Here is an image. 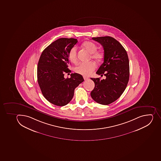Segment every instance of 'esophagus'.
Masks as SVG:
<instances>
[{"label": "esophagus", "mask_w": 161, "mask_h": 161, "mask_svg": "<svg viewBox=\"0 0 161 161\" xmlns=\"http://www.w3.org/2000/svg\"><path fill=\"white\" fill-rule=\"evenodd\" d=\"M84 80H88V79H89V78H88V77H86V76H84Z\"/></svg>", "instance_id": "obj_1"}]
</instances>
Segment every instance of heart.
<instances>
[{"label":"heart","mask_w":161,"mask_h":161,"mask_svg":"<svg viewBox=\"0 0 161 161\" xmlns=\"http://www.w3.org/2000/svg\"><path fill=\"white\" fill-rule=\"evenodd\" d=\"M83 47L91 54V58L96 60H99L102 58L103 54L102 52L97 51V46L93 42L88 41L84 42ZM69 58L72 63H75L77 62V48L74 47L70 50L69 54ZM96 68V64L93 62L89 63H80L77 64L74 70L76 72L84 76H89L92 73Z\"/></svg>","instance_id":"obj_1"}]
</instances>
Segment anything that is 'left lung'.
Returning a JSON list of instances; mask_svg holds the SVG:
<instances>
[{"label":"left lung","instance_id":"8db88e82","mask_svg":"<svg viewBox=\"0 0 161 161\" xmlns=\"http://www.w3.org/2000/svg\"><path fill=\"white\" fill-rule=\"evenodd\" d=\"M101 43L104 50L103 63L97 73L106 79L91 78L95 84L91 91L94 101L102 105L114 102L126 89L129 78V62L127 53L123 46L110 36L93 37Z\"/></svg>","mask_w":161,"mask_h":161}]
</instances>
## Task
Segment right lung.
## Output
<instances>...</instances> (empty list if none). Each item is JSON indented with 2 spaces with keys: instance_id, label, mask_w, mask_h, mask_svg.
Returning a JSON list of instances; mask_svg holds the SVG:
<instances>
[{
  "instance_id": "right-lung-1",
  "label": "right lung",
  "mask_w": 161,
  "mask_h": 161,
  "mask_svg": "<svg viewBox=\"0 0 161 161\" xmlns=\"http://www.w3.org/2000/svg\"><path fill=\"white\" fill-rule=\"evenodd\" d=\"M77 42L75 38H59L42 51L38 63L37 81L41 91L47 101L58 106L70 102L74 90L84 80L76 73H72L70 78L64 77V73L71 72L69 54Z\"/></svg>"
}]
</instances>
